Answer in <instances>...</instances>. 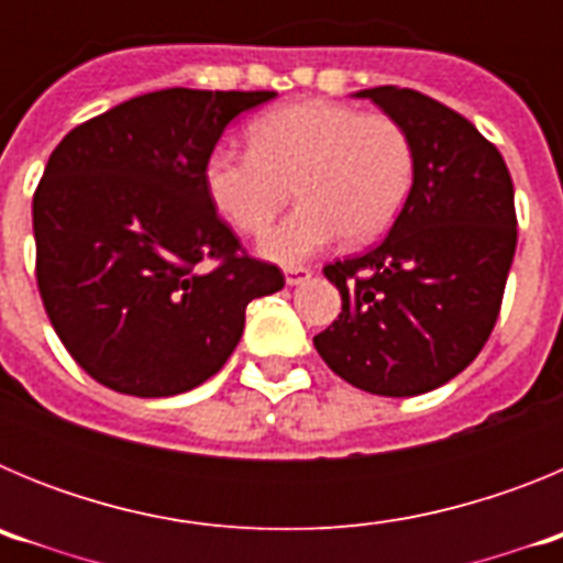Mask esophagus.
<instances>
[{"instance_id":"34e87169","label":"esophagus","mask_w":563,"mask_h":563,"mask_svg":"<svg viewBox=\"0 0 563 563\" xmlns=\"http://www.w3.org/2000/svg\"><path fill=\"white\" fill-rule=\"evenodd\" d=\"M312 276V271L307 265H290L285 267V278H287V285H301V282H307V278Z\"/></svg>"}]
</instances>
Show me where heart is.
<instances>
[{
    "instance_id": "1",
    "label": "heart",
    "mask_w": 563,
    "mask_h": 563,
    "mask_svg": "<svg viewBox=\"0 0 563 563\" xmlns=\"http://www.w3.org/2000/svg\"><path fill=\"white\" fill-rule=\"evenodd\" d=\"M251 148L208 154L206 188L239 233H265L290 197L298 202L265 239L262 253L296 265L343 233L350 245L380 236L415 183V148L395 118L357 112L324 98L287 103L247 129Z\"/></svg>"
}]
</instances>
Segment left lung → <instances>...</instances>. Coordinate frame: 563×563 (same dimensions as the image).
Returning a JSON list of instances; mask_svg holds the SVG:
<instances>
[{
  "label": "left lung",
  "mask_w": 563,
  "mask_h": 563,
  "mask_svg": "<svg viewBox=\"0 0 563 563\" xmlns=\"http://www.w3.org/2000/svg\"><path fill=\"white\" fill-rule=\"evenodd\" d=\"M415 148V183L389 236L324 267L341 312L312 338L363 391L411 397L460 375L499 318L516 253L514 180L471 121L417 89H361Z\"/></svg>",
  "instance_id": "obj_1"
}]
</instances>
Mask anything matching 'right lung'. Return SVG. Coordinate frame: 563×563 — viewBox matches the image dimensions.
Wrapping results in <instances>:
<instances>
[{"instance_id": "obj_1", "label": "right lung", "mask_w": 563, "mask_h": 563, "mask_svg": "<svg viewBox=\"0 0 563 563\" xmlns=\"http://www.w3.org/2000/svg\"><path fill=\"white\" fill-rule=\"evenodd\" d=\"M276 92L172 87L89 118L53 148L33 194L49 324L107 389L172 397L225 366L253 298L285 273L247 256L206 188L236 114Z\"/></svg>"}]
</instances>
